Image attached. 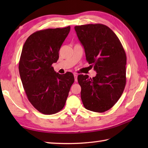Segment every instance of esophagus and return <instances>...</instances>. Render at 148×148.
I'll return each instance as SVG.
<instances>
[{"mask_svg": "<svg viewBox=\"0 0 148 148\" xmlns=\"http://www.w3.org/2000/svg\"><path fill=\"white\" fill-rule=\"evenodd\" d=\"M74 79H75V81H77V74L76 73H74Z\"/></svg>", "mask_w": 148, "mask_h": 148, "instance_id": "obj_1", "label": "esophagus"}]
</instances>
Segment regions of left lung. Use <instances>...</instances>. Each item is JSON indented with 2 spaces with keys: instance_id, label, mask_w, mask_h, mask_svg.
<instances>
[{
  "instance_id": "left-lung-1",
  "label": "left lung",
  "mask_w": 148,
  "mask_h": 148,
  "mask_svg": "<svg viewBox=\"0 0 148 148\" xmlns=\"http://www.w3.org/2000/svg\"><path fill=\"white\" fill-rule=\"evenodd\" d=\"M85 51L86 59L97 72L95 77L80 74L84 107L93 112L111 109L121 96L126 84L127 56L114 32L102 24H88L74 27Z\"/></svg>"
}]
</instances>
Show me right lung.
<instances>
[{
    "label": "right lung",
    "instance_id": "right-lung-1",
    "mask_svg": "<svg viewBox=\"0 0 148 148\" xmlns=\"http://www.w3.org/2000/svg\"><path fill=\"white\" fill-rule=\"evenodd\" d=\"M71 27L48 29L33 33L22 49L19 72L27 98L37 111L53 114L64 108L74 75L56 73L52 67Z\"/></svg>",
    "mask_w": 148,
    "mask_h": 148
}]
</instances>
